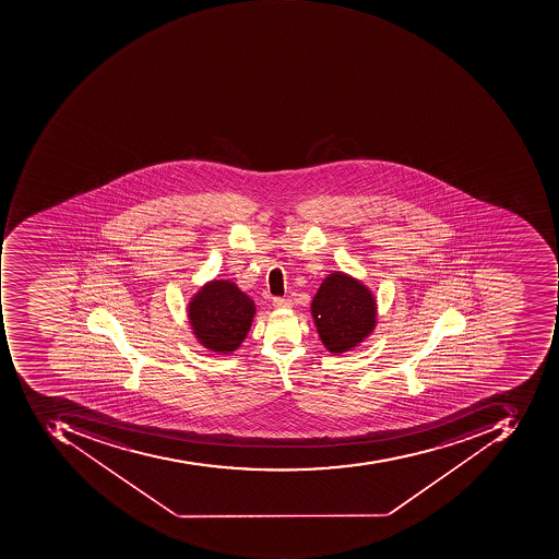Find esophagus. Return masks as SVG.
Segmentation results:
<instances>
[{
	"label": "esophagus",
	"mask_w": 559,
	"mask_h": 559,
	"mask_svg": "<svg viewBox=\"0 0 559 559\" xmlns=\"http://www.w3.org/2000/svg\"><path fill=\"white\" fill-rule=\"evenodd\" d=\"M272 304H274L275 309H287V307H290V300L284 299V297H274Z\"/></svg>",
	"instance_id": "34e87169"
}]
</instances>
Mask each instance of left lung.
<instances>
[{
    "mask_svg": "<svg viewBox=\"0 0 559 559\" xmlns=\"http://www.w3.org/2000/svg\"><path fill=\"white\" fill-rule=\"evenodd\" d=\"M310 312L322 344L334 354L358 346L377 324L374 297L361 282L343 272L324 278Z\"/></svg>",
    "mask_w": 559,
    "mask_h": 559,
    "instance_id": "left-lung-1",
    "label": "left lung"
}]
</instances>
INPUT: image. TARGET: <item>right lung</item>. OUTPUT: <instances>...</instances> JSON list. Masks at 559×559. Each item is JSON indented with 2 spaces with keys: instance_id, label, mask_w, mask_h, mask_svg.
<instances>
[{
  "instance_id": "1",
  "label": "right lung",
  "mask_w": 559,
  "mask_h": 559,
  "mask_svg": "<svg viewBox=\"0 0 559 559\" xmlns=\"http://www.w3.org/2000/svg\"><path fill=\"white\" fill-rule=\"evenodd\" d=\"M194 336L206 349L230 354L243 343L255 316V304L230 281L209 282L188 309Z\"/></svg>"
}]
</instances>
